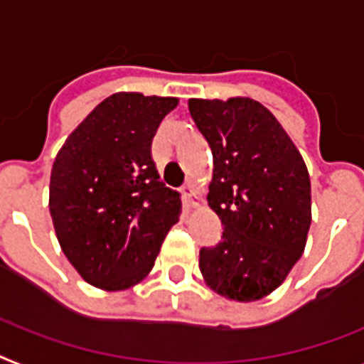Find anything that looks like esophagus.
<instances>
[{"instance_id": "obj_1", "label": "esophagus", "mask_w": 364, "mask_h": 364, "mask_svg": "<svg viewBox=\"0 0 364 364\" xmlns=\"http://www.w3.org/2000/svg\"><path fill=\"white\" fill-rule=\"evenodd\" d=\"M181 194H183V200H185V203H188V205H196L198 203V198H196V194H194V187H192L191 183L183 185Z\"/></svg>"}]
</instances>
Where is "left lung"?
<instances>
[{"label": "left lung", "instance_id": "obj_1", "mask_svg": "<svg viewBox=\"0 0 364 364\" xmlns=\"http://www.w3.org/2000/svg\"><path fill=\"white\" fill-rule=\"evenodd\" d=\"M188 111L213 151L207 200L224 225L220 242L200 250L201 276L229 300H261L304 253L307 166L276 116L255 100H188Z\"/></svg>", "mask_w": 364, "mask_h": 364}]
</instances>
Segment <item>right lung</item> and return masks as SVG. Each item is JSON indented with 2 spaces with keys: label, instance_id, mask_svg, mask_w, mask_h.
Instances as JSON below:
<instances>
[{
  "label": "right lung",
  "instance_id": "obj_1",
  "mask_svg": "<svg viewBox=\"0 0 364 364\" xmlns=\"http://www.w3.org/2000/svg\"><path fill=\"white\" fill-rule=\"evenodd\" d=\"M177 97L118 92L103 100L55 157L50 213L64 255L90 285L124 291L154 268L181 215L161 181L151 140Z\"/></svg>",
  "mask_w": 364,
  "mask_h": 364
}]
</instances>
